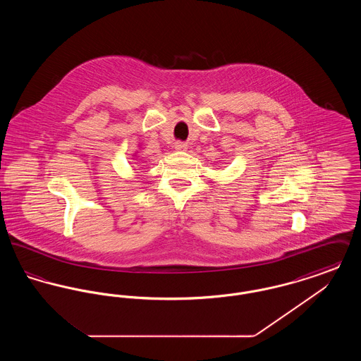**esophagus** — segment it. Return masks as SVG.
<instances>
[{"label": "esophagus", "mask_w": 361, "mask_h": 361, "mask_svg": "<svg viewBox=\"0 0 361 361\" xmlns=\"http://www.w3.org/2000/svg\"><path fill=\"white\" fill-rule=\"evenodd\" d=\"M174 149H176L177 152H187V150H188V145L184 143V142H176V143H174Z\"/></svg>", "instance_id": "34e87169"}]
</instances>
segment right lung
Here are the masks:
<instances>
[{"mask_svg":"<svg viewBox=\"0 0 361 361\" xmlns=\"http://www.w3.org/2000/svg\"><path fill=\"white\" fill-rule=\"evenodd\" d=\"M134 157H135V155H134Z\"/></svg>","mask_w":361,"mask_h":361,"instance_id":"add662e5","label":"right lung"}]
</instances>
